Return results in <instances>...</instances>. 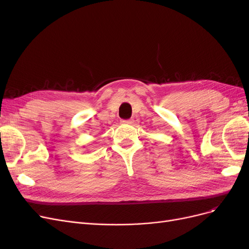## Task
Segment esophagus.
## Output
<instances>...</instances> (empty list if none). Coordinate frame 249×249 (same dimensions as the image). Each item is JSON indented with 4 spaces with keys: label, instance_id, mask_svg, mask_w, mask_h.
I'll list each match as a JSON object with an SVG mask.
<instances>
[{
    "label": "esophagus",
    "instance_id": "esophagus-1",
    "mask_svg": "<svg viewBox=\"0 0 249 249\" xmlns=\"http://www.w3.org/2000/svg\"><path fill=\"white\" fill-rule=\"evenodd\" d=\"M122 123L124 124H132L134 123L133 119H127V120H122Z\"/></svg>",
    "mask_w": 249,
    "mask_h": 249
}]
</instances>
